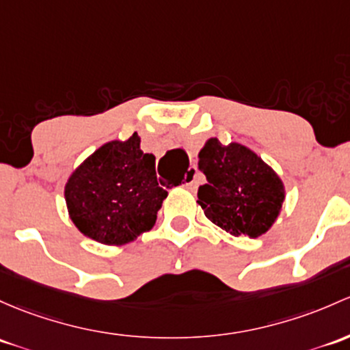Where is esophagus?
Wrapping results in <instances>:
<instances>
[{"label":"esophagus","mask_w":350,"mask_h":350,"mask_svg":"<svg viewBox=\"0 0 350 350\" xmlns=\"http://www.w3.org/2000/svg\"><path fill=\"white\" fill-rule=\"evenodd\" d=\"M196 176H198V169L196 167H189L186 172V187H194L196 185Z\"/></svg>","instance_id":"1"}]
</instances>
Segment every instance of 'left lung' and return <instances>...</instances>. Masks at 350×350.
I'll use <instances>...</instances> for the list:
<instances>
[{"label":"left lung","mask_w":350,"mask_h":350,"mask_svg":"<svg viewBox=\"0 0 350 350\" xmlns=\"http://www.w3.org/2000/svg\"><path fill=\"white\" fill-rule=\"evenodd\" d=\"M206 185L198 204L206 218L233 237L258 238L277 221L285 200L280 176L246 146H224L216 137L198 154Z\"/></svg>","instance_id":"left-lung-1"}]
</instances>
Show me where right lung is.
Listing matches in <instances>:
<instances>
[{
	"instance_id": "obj_1",
	"label": "right lung",
	"mask_w": 350,
	"mask_h": 350,
	"mask_svg": "<svg viewBox=\"0 0 350 350\" xmlns=\"http://www.w3.org/2000/svg\"><path fill=\"white\" fill-rule=\"evenodd\" d=\"M165 198L156 157L142 152L137 134L98 147L65 185L70 219L102 245H126L149 231Z\"/></svg>"
}]
</instances>
